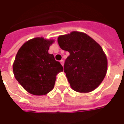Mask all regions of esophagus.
<instances>
[{
	"instance_id": "obj_1",
	"label": "esophagus",
	"mask_w": 124,
	"mask_h": 124,
	"mask_svg": "<svg viewBox=\"0 0 124 124\" xmlns=\"http://www.w3.org/2000/svg\"><path fill=\"white\" fill-rule=\"evenodd\" d=\"M60 64H62V66H64V60H60Z\"/></svg>"
}]
</instances>
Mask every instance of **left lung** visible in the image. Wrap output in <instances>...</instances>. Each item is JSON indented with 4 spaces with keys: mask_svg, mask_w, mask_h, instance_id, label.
Instances as JSON below:
<instances>
[{
    "mask_svg": "<svg viewBox=\"0 0 124 124\" xmlns=\"http://www.w3.org/2000/svg\"><path fill=\"white\" fill-rule=\"evenodd\" d=\"M58 43L70 54L64 71L71 88L78 92L93 91L107 72V58L101 46L87 34L76 31L60 36Z\"/></svg>",
    "mask_w": 124,
    "mask_h": 124,
    "instance_id": "1",
    "label": "left lung"
}]
</instances>
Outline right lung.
Wrapping results in <instances>:
<instances>
[{"label":"right lung","mask_w":124,"mask_h":124,"mask_svg":"<svg viewBox=\"0 0 124 124\" xmlns=\"http://www.w3.org/2000/svg\"><path fill=\"white\" fill-rule=\"evenodd\" d=\"M54 40L36 38L19 49L13 63L15 78L25 90L35 95H46L54 87L56 76L63 67L48 53Z\"/></svg>","instance_id":"obj_1"}]
</instances>
